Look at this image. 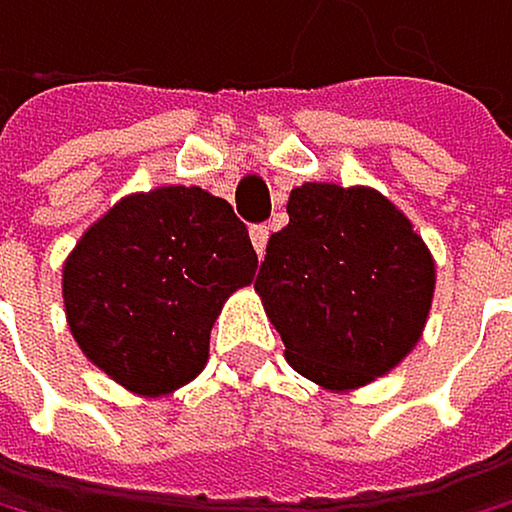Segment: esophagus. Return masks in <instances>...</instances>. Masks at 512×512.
<instances>
[{
  "label": "esophagus",
  "instance_id": "esophagus-1",
  "mask_svg": "<svg viewBox=\"0 0 512 512\" xmlns=\"http://www.w3.org/2000/svg\"><path fill=\"white\" fill-rule=\"evenodd\" d=\"M250 240H253V246H256V253H259V256H266V243H269V227H266V224H256V227L250 230Z\"/></svg>",
  "mask_w": 512,
  "mask_h": 512
}]
</instances>
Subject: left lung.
<instances>
[{"instance_id": "8db88e82", "label": "left lung", "mask_w": 512, "mask_h": 512, "mask_svg": "<svg viewBox=\"0 0 512 512\" xmlns=\"http://www.w3.org/2000/svg\"><path fill=\"white\" fill-rule=\"evenodd\" d=\"M436 262L385 195L304 182L269 237L256 291L295 372L330 391L388 375L420 343Z\"/></svg>"}]
</instances>
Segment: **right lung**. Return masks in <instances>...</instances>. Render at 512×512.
<instances>
[{"label": "right lung", "instance_id": "obj_1", "mask_svg": "<svg viewBox=\"0 0 512 512\" xmlns=\"http://www.w3.org/2000/svg\"><path fill=\"white\" fill-rule=\"evenodd\" d=\"M224 198L163 185L121 198L63 262V307L92 365L127 391L172 394L205 368L224 301L256 275Z\"/></svg>", "mask_w": 512, "mask_h": 512}]
</instances>
